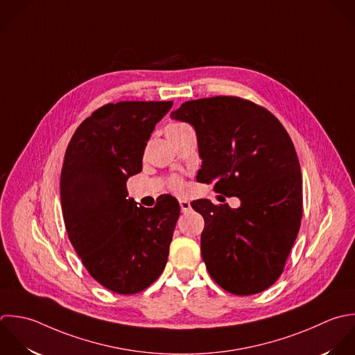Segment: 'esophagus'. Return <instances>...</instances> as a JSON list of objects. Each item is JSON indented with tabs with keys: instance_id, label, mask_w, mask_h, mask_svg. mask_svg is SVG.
I'll return each instance as SVG.
<instances>
[{
	"instance_id": "obj_1",
	"label": "esophagus",
	"mask_w": 355,
	"mask_h": 355,
	"mask_svg": "<svg viewBox=\"0 0 355 355\" xmlns=\"http://www.w3.org/2000/svg\"><path fill=\"white\" fill-rule=\"evenodd\" d=\"M180 207L182 213H187L191 210V203L187 199H180Z\"/></svg>"
}]
</instances>
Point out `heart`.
Instances as JSON below:
<instances>
[{"instance_id": "obj_1", "label": "heart", "mask_w": 355, "mask_h": 355, "mask_svg": "<svg viewBox=\"0 0 355 355\" xmlns=\"http://www.w3.org/2000/svg\"><path fill=\"white\" fill-rule=\"evenodd\" d=\"M182 125H185V124H178L177 123V124H171L170 127L171 128H177V127H182ZM170 188L173 191H175V192H182L184 188H185V184H184V181L180 177H174V178L170 180Z\"/></svg>"}]
</instances>
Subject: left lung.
Segmentation results:
<instances>
[{"label":"left lung","instance_id":"left-lung-1","mask_svg":"<svg viewBox=\"0 0 355 355\" xmlns=\"http://www.w3.org/2000/svg\"><path fill=\"white\" fill-rule=\"evenodd\" d=\"M171 119L193 125L202 168L199 182L238 196L241 206L207 199L192 207L205 218L200 250L210 277L227 292L249 296L281 277L303 216L300 163L281 121L238 96L182 103Z\"/></svg>","mask_w":355,"mask_h":355}]
</instances>
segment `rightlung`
<instances>
[{
    "label": "right lung",
    "instance_id": "add662e5",
    "mask_svg": "<svg viewBox=\"0 0 355 355\" xmlns=\"http://www.w3.org/2000/svg\"><path fill=\"white\" fill-rule=\"evenodd\" d=\"M173 102L107 103L73 134L60 173L66 232L89 275L119 295H134L163 272L180 205L164 195L152 209L128 198L146 142Z\"/></svg>",
    "mask_w": 355,
    "mask_h": 355
}]
</instances>
